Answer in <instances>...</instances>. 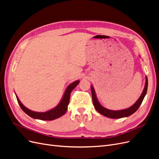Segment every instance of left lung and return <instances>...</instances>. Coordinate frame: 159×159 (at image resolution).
<instances>
[{"label": "left lung", "instance_id": "obj_1", "mask_svg": "<svg viewBox=\"0 0 159 159\" xmlns=\"http://www.w3.org/2000/svg\"><path fill=\"white\" fill-rule=\"evenodd\" d=\"M145 80H145L144 89H143V93L140 96L139 99L136 101V102L134 105L129 107V108H127L125 110H111L106 108V107H104V106H102L98 102V98H97L94 87L91 85L92 96H93V102L94 108L97 111H98L100 114L103 115L106 117H110V118H114V119L122 118V117H128L132 115L138 110V108H139L147 94V87H148V79L147 76L145 77Z\"/></svg>", "mask_w": 159, "mask_h": 159}]
</instances>
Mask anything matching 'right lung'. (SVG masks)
Listing matches in <instances>:
<instances>
[{"instance_id": "obj_1", "label": "right lung", "mask_w": 159, "mask_h": 159, "mask_svg": "<svg viewBox=\"0 0 159 159\" xmlns=\"http://www.w3.org/2000/svg\"><path fill=\"white\" fill-rule=\"evenodd\" d=\"M80 81L78 80L70 84L67 87H66V89L65 91V93L63 96V98H61L59 104L56 107H55L54 108L45 112H38V111L30 110L22 104V102L20 101L18 97L17 96H16V98L22 110L25 112V114L31 117H32V118L41 120H48V121L53 120L57 118H59V117L63 116L66 113V110H67L68 105L69 104L70 94L71 93V92H72V90L78 85Z\"/></svg>"}]
</instances>
